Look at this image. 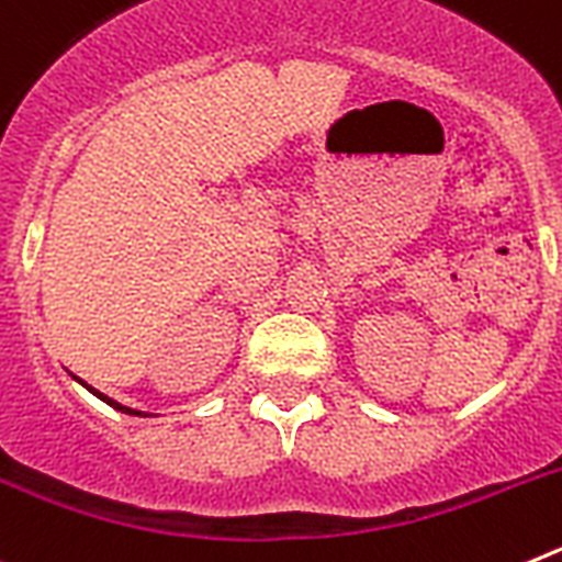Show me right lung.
<instances>
[{"label":"right lung","mask_w":562,"mask_h":562,"mask_svg":"<svg viewBox=\"0 0 562 562\" xmlns=\"http://www.w3.org/2000/svg\"><path fill=\"white\" fill-rule=\"evenodd\" d=\"M83 385H87V382H83ZM87 389H89V385H87ZM89 391H92V394H95V396H101V400H103V402H106V405H112V408L123 411V414H134V416H148V414H140V411H132V408H126V405H121V402H114V400H109V396H103V394H101V391H95V389H89Z\"/></svg>","instance_id":"right-lung-1"}]
</instances>
